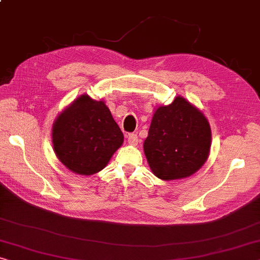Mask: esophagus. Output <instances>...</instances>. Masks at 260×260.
<instances>
[{
	"mask_svg": "<svg viewBox=\"0 0 260 260\" xmlns=\"http://www.w3.org/2000/svg\"><path fill=\"white\" fill-rule=\"evenodd\" d=\"M127 143L130 144V145H137L138 144V137L136 134H129L127 136Z\"/></svg>",
	"mask_w": 260,
	"mask_h": 260,
	"instance_id": "1",
	"label": "esophagus"
}]
</instances>
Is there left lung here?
Instances as JSON below:
<instances>
[{"label": "left lung", "mask_w": 260, "mask_h": 260, "mask_svg": "<svg viewBox=\"0 0 260 260\" xmlns=\"http://www.w3.org/2000/svg\"><path fill=\"white\" fill-rule=\"evenodd\" d=\"M211 131L202 111L182 96L154 111L144 142L152 173L161 180L187 178L201 169L209 155Z\"/></svg>", "instance_id": "8db88e82"}]
</instances>
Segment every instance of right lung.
<instances>
[{
	"mask_svg": "<svg viewBox=\"0 0 260 260\" xmlns=\"http://www.w3.org/2000/svg\"><path fill=\"white\" fill-rule=\"evenodd\" d=\"M123 141L109 108L87 94L61 111L52 126V143L58 159L70 171L81 175L105 169Z\"/></svg>",
	"mask_w": 260,
	"mask_h": 260,
	"instance_id": "1",
	"label": "right lung"
}]
</instances>
